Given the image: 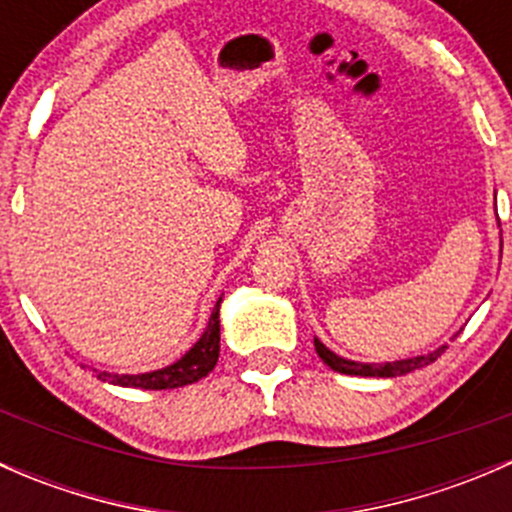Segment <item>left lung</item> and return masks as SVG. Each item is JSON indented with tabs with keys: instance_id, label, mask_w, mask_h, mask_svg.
<instances>
[{
	"instance_id": "8db88e82",
	"label": "left lung",
	"mask_w": 512,
	"mask_h": 512,
	"mask_svg": "<svg viewBox=\"0 0 512 512\" xmlns=\"http://www.w3.org/2000/svg\"><path fill=\"white\" fill-rule=\"evenodd\" d=\"M314 349H317L319 359L329 366V369L339 371V374H349V376H384V379H391V376H401L409 374V371L421 369V366L433 364L448 347L436 349V352L426 354V356H416V359H404V361H394V364H356V361H347L342 356H337L334 352H329L319 339H314Z\"/></svg>"
}]
</instances>
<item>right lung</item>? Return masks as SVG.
Returning <instances> with one entry per match:
<instances>
[{"label":"right lung","instance_id":"obj_1","mask_svg":"<svg viewBox=\"0 0 512 512\" xmlns=\"http://www.w3.org/2000/svg\"><path fill=\"white\" fill-rule=\"evenodd\" d=\"M220 299L218 304H215L213 314H210V322H208V329H205V334L198 339V344L183 356V359L165 366V369L151 371V374H136V376L98 374V379L111 381V384L116 386H133V389L158 391V389H178V386L195 384V381H200L203 376H208L210 371L215 369V364H218V354H220Z\"/></svg>","mask_w":512,"mask_h":512}]
</instances>
